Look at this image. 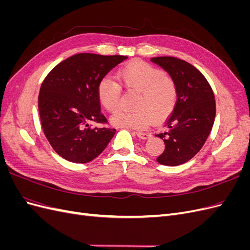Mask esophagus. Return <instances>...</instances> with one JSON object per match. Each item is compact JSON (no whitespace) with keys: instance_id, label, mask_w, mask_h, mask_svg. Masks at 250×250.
Segmentation results:
<instances>
[{"instance_id":"1","label":"esophagus","mask_w":250,"mask_h":250,"mask_svg":"<svg viewBox=\"0 0 250 250\" xmlns=\"http://www.w3.org/2000/svg\"><path fill=\"white\" fill-rule=\"evenodd\" d=\"M135 134H137V137L142 139V140H146V139H149L151 137L150 133H146V132H141V131H137L135 132Z\"/></svg>"}]
</instances>
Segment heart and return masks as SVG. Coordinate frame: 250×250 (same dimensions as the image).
<instances>
[{
	"label": "heart",
	"mask_w": 250,
	"mask_h": 250,
	"mask_svg": "<svg viewBox=\"0 0 250 250\" xmlns=\"http://www.w3.org/2000/svg\"><path fill=\"white\" fill-rule=\"evenodd\" d=\"M116 81L103 77L97 84L98 101L108 112H115L120 105L121 88L138 90L133 103L134 110H119L111 117L115 126L144 129L152 122L167 119L175 109L178 100L176 81L157 67L142 60L121 66Z\"/></svg>",
	"instance_id": "heart-1"
}]
</instances>
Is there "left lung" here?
I'll list each match as a JSON object with an SVG mask.
<instances>
[{"instance_id": "8db88e82", "label": "left lung", "mask_w": 250, "mask_h": 250, "mask_svg": "<svg viewBox=\"0 0 250 250\" xmlns=\"http://www.w3.org/2000/svg\"><path fill=\"white\" fill-rule=\"evenodd\" d=\"M151 60L176 81L178 100L166 121L167 129L155 134L165 143L156 161L165 166H179L197 154L213 128L216 117L215 96L202 73L183 59L171 56Z\"/></svg>"}]
</instances>
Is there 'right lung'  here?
Masks as SVG:
<instances>
[{
    "instance_id": "add662e5",
    "label": "right lung",
    "mask_w": 250,
    "mask_h": 250,
    "mask_svg": "<svg viewBox=\"0 0 250 250\" xmlns=\"http://www.w3.org/2000/svg\"><path fill=\"white\" fill-rule=\"evenodd\" d=\"M127 56L80 53L53 67L43 79L39 110L44 135L64 160L84 164L103 152L116 133L97 98L98 82Z\"/></svg>"
}]
</instances>
